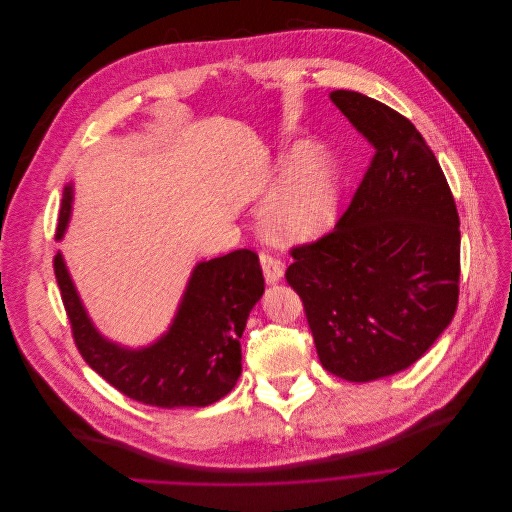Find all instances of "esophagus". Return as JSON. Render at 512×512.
<instances>
[{"instance_id": "obj_1", "label": "esophagus", "mask_w": 512, "mask_h": 512, "mask_svg": "<svg viewBox=\"0 0 512 512\" xmlns=\"http://www.w3.org/2000/svg\"><path fill=\"white\" fill-rule=\"evenodd\" d=\"M260 266H262V272H264V278L268 284H274L282 278L284 274V268H282V262L276 260L270 252L262 250L260 252Z\"/></svg>"}]
</instances>
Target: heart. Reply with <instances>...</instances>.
<instances>
[{
    "label": "heart",
    "instance_id": "heart-1",
    "mask_svg": "<svg viewBox=\"0 0 512 512\" xmlns=\"http://www.w3.org/2000/svg\"><path fill=\"white\" fill-rule=\"evenodd\" d=\"M337 193L339 171L333 157L321 147L304 149L268 201V222L282 238H311L331 224Z\"/></svg>",
    "mask_w": 512,
    "mask_h": 512
}]
</instances>
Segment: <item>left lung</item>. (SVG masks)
I'll list each match as a JSON object with an SVG mask.
<instances>
[{
	"label": "left lung",
	"instance_id": "left-lung-1",
	"mask_svg": "<svg viewBox=\"0 0 512 512\" xmlns=\"http://www.w3.org/2000/svg\"><path fill=\"white\" fill-rule=\"evenodd\" d=\"M331 100L373 157L335 228L290 248L286 282L302 300L323 367L373 381L416 363L454 319L460 218L422 133L383 102Z\"/></svg>",
	"mask_w": 512,
	"mask_h": 512
}]
</instances>
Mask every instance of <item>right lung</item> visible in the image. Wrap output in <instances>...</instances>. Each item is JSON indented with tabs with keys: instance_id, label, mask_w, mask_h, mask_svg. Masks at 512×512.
I'll use <instances>...</instances> for the list:
<instances>
[{
	"instance_id": "obj_1",
	"label": "right lung",
	"mask_w": 512,
	"mask_h": 512,
	"mask_svg": "<svg viewBox=\"0 0 512 512\" xmlns=\"http://www.w3.org/2000/svg\"><path fill=\"white\" fill-rule=\"evenodd\" d=\"M70 216L66 187L56 236ZM54 274L82 359L127 397L155 407H203L230 393L242 373V333L264 292L258 254L242 248L195 266L169 333L139 351L102 339L88 321L62 256Z\"/></svg>"
}]
</instances>
